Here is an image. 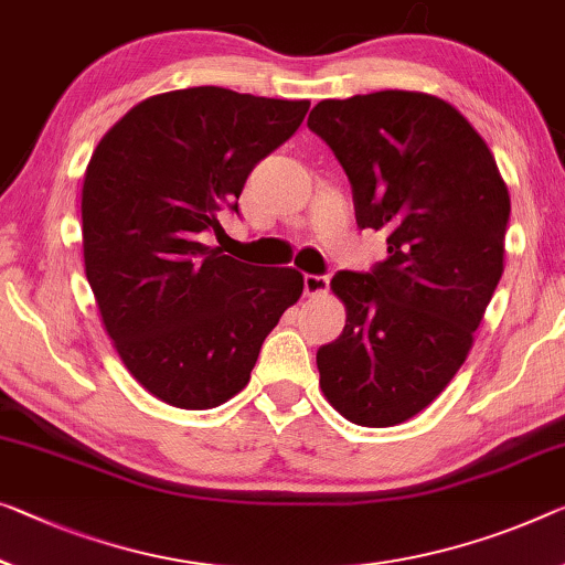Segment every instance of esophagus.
Instances as JSON below:
<instances>
[{"label":"esophagus","mask_w":565,"mask_h":565,"mask_svg":"<svg viewBox=\"0 0 565 565\" xmlns=\"http://www.w3.org/2000/svg\"><path fill=\"white\" fill-rule=\"evenodd\" d=\"M331 285V277L328 275H306L302 277V288H306V295L316 298V295H323Z\"/></svg>","instance_id":"34e87169"}]
</instances>
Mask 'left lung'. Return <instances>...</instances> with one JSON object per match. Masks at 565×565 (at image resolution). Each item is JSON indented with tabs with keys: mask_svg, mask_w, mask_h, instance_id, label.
<instances>
[{
	"mask_svg": "<svg viewBox=\"0 0 565 565\" xmlns=\"http://www.w3.org/2000/svg\"><path fill=\"white\" fill-rule=\"evenodd\" d=\"M308 128L331 146L361 230L388 257L341 270L345 328L318 349L320 388L361 427H394L437 398L472 349L502 277L508 184L470 120L437 95L379 90L320 100Z\"/></svg>",
	"mask_w": 565,
	"mask_h": 565,
	"instance_id": "1",
	"label": "left lung"
}]
</instances>
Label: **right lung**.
<instances>
[{
    "label": "right lung",
    "instance_id": "obj_1",
    "mask_svg": "<svg viewBox=\"0 0 565 565\" xmlns=\"http://www.w3.org/2000/svg\"><path fill=\"white\" fill-rule=\"evenodd\" d=\"M310 100L227 88L146 98L100 138L83 179L85 275L103 328L146 392L214 409L247 386L267 333L302 295L292 267L206 247L259 161L298 131Z\"/></svg>",
    "mask_w": 565,
    "mask_h": 565
}]
</instances>
